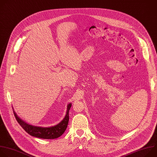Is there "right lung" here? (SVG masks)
Returning <instances> with one entry per match:
<instances>
[{
	"label": "right lung",
	"mask_w": 157,
	"mask_h": 157,
	"mask_svg": "<svg viewBox=\"0 0 157 157\" xmlns=\"http://www.w3.org/2000/svg\"><path fill=\"white\" fill-rule=\"evenodd\" d=\"M71 106V103L68 104L66 114L63 120L56 125V126L49 128L38 127L28 124L18 117L17 114L14 111L13 113L17 122L19 123L21 128L30 136L44 139H54L61 136L66 130L69 119V113Z\"/></svg>",
	"instance_id": "1"
}]
</instances>
